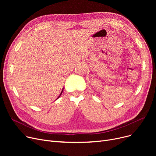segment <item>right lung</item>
<instances>
[{"instance_id": "obj_1", "label": "right lung", "mask_w": 156, "mask_h": 156, "mask_svg": "<svg viewBox=\"0 0 156 156\" xmlns=\"http://www.w3.org/2000/svg\"><path fill=\"white\" fill-rule=\"evenodd\" d=\"M62 91H63V89H62V91H61V94H60V95H59V97H57V99H59V97H60V96H61V94H62Z\"/></svg>"}]
</instances>
